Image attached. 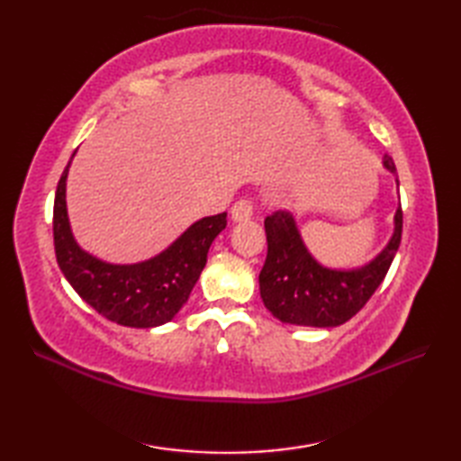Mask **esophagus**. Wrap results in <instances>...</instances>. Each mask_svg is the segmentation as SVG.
Returning a JSON list of instances; mask_svg holds the SVG:
<instances>
[{"label": "esophagus", "mask_w": 461, "mask_h": 461, "mask_svg": "<svg viewBox=\"0 0 461 461\" xmlns=\"http://www.w3.org/2000/svg\"><path fill=\"white\" fill-rule=\"evenodd\" d=\"M253 215V202L251 198H241L231 205V220L233 221H243L249 220Z\"/></svg>", "instance_id": "obj_1"}]
</instances>
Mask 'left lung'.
<instances>
[{
	"label": "left lung",
	"mask_w": 461,
	"mask_h": 461,
	"mask_svg": "<svg viewBox=\"0 0 461 461\" xmlns=\"http://www.w3.org/2000/svg\"><path fill=\"white\" fill-rule=\"evenodd\" d=\"M384 168L396 166L384 154ZM267 258L259 273V293L271 315L301 327H339L366 305L386 277L402 240V208L394 213L388 246L358 269H329L311 256L295 220L287 212L266 218Z\"/></svg>",
	"instance_id": "1"
}]
</instances>
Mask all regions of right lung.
Segmentation results:
<instances>
[{
	"label": "right lung",
	"instance_id": "1",
	"mask_svg": "<svg viewBox=\"0 0 461 461\" xmlns=\"http://www.w3.org/2000/svg\"><path fill=\"white\" fill-rule=\"evenodd\" d=\"M68 166L71 162L57 184L53 205L55 256L67 281L85 303L116 325L150 329L172 321L200 279L212 241L228 225V213L192 223L158 256L132 266H114L93 258L73 238L65 202Z\"/></svg>",
	"mask_w": 461,
	"mask_h": 461
}]
</instances>
